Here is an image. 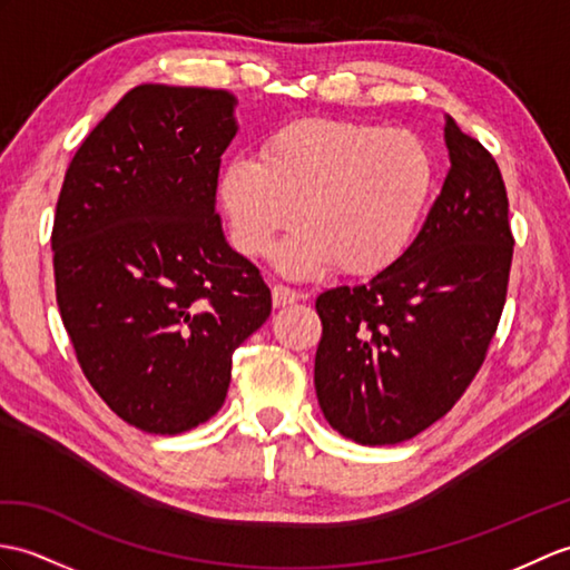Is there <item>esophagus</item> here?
Returning <instances> with one entry per match:
<instances>
[{"instance_id":"obj_1","label":"esophagus","mask_w":570,"mask_h":570,"mask_svg":"<svg viewBox=\"0 0 570 570\" xmlns=\"http://www.w3.org/2000/svg\"><path fill=\"white\" fill-rule=\"evenodd\" d=\"M301 298H303L301 291L288 288V286H284V284H274V288H272V301H274L276 308L288 306V303H296V301H301Z\"/></svg>"}]
</instances>
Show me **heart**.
<instances>
[{"mask_svg":"<svg viewBox=\"0 0 570 570\" xmlns=\"http://www.w3.org/2000/svg\"><path fill=\"white\" fill-rule=\"evenodd\" d=\"M434 184L428 142L403 128L335 118H298L264 138L259 160L235 157L223 169L220 198L233 240L247 257H267L288 276L337 267L379 274L415 237Z\"/></svg>","mask_w":570,"mask_h":570,"instance_id":"heart-1","label":"heart"}]
</instances>
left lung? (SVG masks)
Instances as JSON below:
<instances>
[{
  "mask_svg": "<svg viewBox=\"0 0 570 570\" xmlns=\"http://www.w3.org/2000/svg\"><path fill=\"white\" fill-rule=\"evenodd\" d=\"M452 167L405 255L315 298V393L342 436L399 444L471 386L505 308L514 237L495 157L446 118Z\"/></svg>",
  "mask_w": 570,
  "mask_h": 570,
  "instance_id": "obj_1",
  "label": "left lung"
}]
</instances>
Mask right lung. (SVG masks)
Masks as SVG:
<instances>
[{"label": "right lung", "mask_w": 570, "mask_h": 570, "mask_svg": "<svg viewBox=\"0 0 570 570\" xmlns=\"http://www.w3.org/2000/svg\"><path fill=\"white\" fill-rule=\"evenodd\" d=\"M225 89L140 85L85 138L52 220L62 325L87 381L142 432L214 417L272 291L216 214L235 136Z\"/></svg>", "instance_id": "add662e5"}]
</instances>
